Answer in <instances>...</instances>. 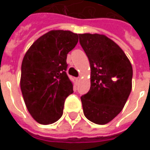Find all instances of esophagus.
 I'll return each instance as SVG.
<instances>
[{
    "mask_svg": "<svg viewBox=\"0 0 150 150\" xmlns=\"http://www.w3.org/2000/svg\"><path fill=\"white\" fill-rule=\"evenodd\" d=\"M79 80H80V78H79V77L76 79V82H79Z\"/></svg>",
    "mask_w": 150,
    "mask_h": 150,
    "instance_id": "34e87169",
    "label": "esophagus"
}]
</instances>
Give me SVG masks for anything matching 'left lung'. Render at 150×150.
I'll return each instance as SVG.
<instances>
[{
    "label": "left lung",
    "mask_w": 150,
    "mask_h": 150,
    "mask_svg": "<svg viewBox=\"0 0 150 150\" xmlns=\"http://www.w3.org/2000/svg\"><path fill=\"white\" fill-rule=\"evenodd\" d=\"M91 67V88L81 96L86 118L97 125L119 114L132 90V67L122 49L104 34H79Z\"/></svg>",
    "instance_id": "left-lung-1"
}]
</instances>
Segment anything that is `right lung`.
Listing matches in <instances>:
<instances>
[{
	"instance_id": "right-lung-1",
	"label": "right lung",
	"mask_w": 150,
	"mask_h": 150,
	"mask_svg": "<svg viewBox=\"0 0 150 150\" xmlns=\"http://www.w3.org/2000/svg\"><path fill=\"white\" fill-rule=\"evenodd\" d=\"M79 34L50 30L34 42L21 63V90L29 112L38 123L50 125L60 119L64 101L73 93L66 73L67 56L75 48Z\"/></svg>"
}]
</instances>
